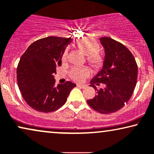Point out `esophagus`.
I'll return each instance as SVG.
<instances>
[{"label": "esophagus", "instance_id": "1", "mask_svg": "<svg viewBox=\"0 0 154 154\" xmlns=\"http://www.w3.org/2000/svg\"><path fill=\"white\" fill-rule=\"evenodd\" d=\"M77 86H78V87L82 88H86V85H83V84H77Z\"/></svg>", "mask_w": 154, "mask_h": 154}]
</instances>
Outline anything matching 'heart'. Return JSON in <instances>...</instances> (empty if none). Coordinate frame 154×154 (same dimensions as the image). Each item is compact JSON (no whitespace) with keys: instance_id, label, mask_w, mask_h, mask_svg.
Returning a JSON list of instances; mask_svg holds the SVG:
<instances>
[{"instance_id":"1","label":"heart","mask_w":154,"mask_h":154,"mask_svg":"<svg viewBox=\"0 0 154 154\" xmlns=\"http://www.w3.org/2000/svg\"><path fill=\"white\" fill-rule=\"evenodd\" d=\"M77 46L87 56V60L94 68H98L103 63V58L96 52L99 49L98 44L94 39L91 38H83L76 42ZM68 49L64 51L62 56L63 60L68 58ZM89 70L86 67H74L70 71V76L77 82H82L89 75Z\"/></svg>"}]
</instances>
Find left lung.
<instances>
[{
    "mask_svg": "<svg viewBox=\"0 0 154 154\" xmlns=\"http://www.w3.org/2000/svg\"><path fill=\"white\" fill-rule=\"evenodd\" d=\"M105 50L103 67L91 81L90 86L97 94L87 103L101 114L117 112L128 103L135 89L137 66L132 53L124 45L112 38L99 39ZM106 84L105 89H97L94 84Z\"/></svg>",
    "mask_w": 154,
    "mask_h": 154,
    "instance_id": "left-lung-1",
    "label": "left lung"
}]
</instances>
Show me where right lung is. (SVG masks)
<instances>
[{"label": "right lung", "instance_id": "1", "mask_svg": "<svg viewBox=\"0 0 154 154\" xmlns=\"http://www.w3.org/2000/svg\"><path fill=\"white\" fill-rule=\"evenodd\" d=\"M72 38L51 36L35 41L21 56L17 69V84L22 97L40 112L56 111L66 103L76 84L67 82L55 85L56 67Z\"/></svg>", "mask_w": 154, "mask_h": 154}]
</instances>
